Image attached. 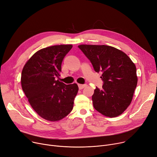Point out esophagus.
<instances>
[{"mask_svg":"<svg viewBox=\"0 0 157 157\" xmlns=\"http://www.w3.org/2000/svg\"><path fill=\"white\" fill-rule=\"evenodd\" d=\"M87 86L86 84H78V87H79V89H84V87H86Z\"/></svg>","mask_w":157,"mask_h":157,"instance_id":"obj_1","label":"esophagus"}]
</instances>
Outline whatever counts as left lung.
<instances>
[{
	"mask_svg": "<svg viewBox=\"0 0 157 157\" xmlns=\"http://www.w3.org/2000/svg\"><path fill=\"white\" fill-rule=\"evenodd\" d=\"M78 47L94 70L102 72V89L96 87L92 96L94 108L110 118L121 115L130 105L137 86L135 64L125 53L112 46L82 44Z\"/></svg>",
	"mask_w": 157,
	"mask_h": 157,
	"instance_id": "left-lung-1",
	"label": "left lung"
}]
</instances>
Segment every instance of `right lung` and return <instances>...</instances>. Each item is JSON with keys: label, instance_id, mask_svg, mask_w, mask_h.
<instances>
[{"label": "right lung", "instance_id": "1", "mask_svg": "<svg viewBox=\"0 0 157 157\" xmlns=\"http://www.w3.org/2000/svg\"><path fill=\"white\" fill-rule=\"evenodd\" d=\"M73 45H56L36 52L23 68L21 83L32 108L42 118L56 122L67 116L77 94V84L66 85L56 80L61 63Z\"/></svg>", "mask_w": 157, "mask_h": 157}]
</instances>
